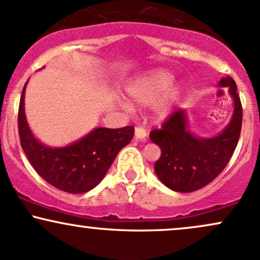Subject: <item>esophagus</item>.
<instances>
[{
  "label": "esophagus",
  "mask_w": 260,
  "mask_h": 260,
  "mask_svg": "<svg viewBox=\"0 0 260 260\" xmlns=\"http://www.w3.org/2000/svg\"><path fill=\"white\" fill-rule=\"evenodd\" d=\"M134 136H136L137 139L142 140V142H144L145 139H147V131H145L144 127H136V131H134Z\"/></svg>",
  "instance_id": "obj_1"
}]
</instances>
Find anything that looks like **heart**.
<instances>
[{"label":"heart","instance_id":"b5f03b06","mask_svg":"<svg viewBox=\"0 0 260 260\" xmlns=\"http://www.w3.org/2000/svg\"><path fill=\"white\" fill-rule=\"evenodd\" d=\"M174 74L169 71L153 70L136 77L126 86L128 99L134 105H154L155 116L159 121H164L174 111L176 104L180 100L182 88L180 84H172ZM124 107L129 109L128 104Z\"/></svg>","mask_w":260,"mask_h":260}]
</instances>
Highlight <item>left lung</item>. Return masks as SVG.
Wrapping results in <instances>:
<instances>
[{
    "mask_svg": "<svg viewBox=\"0 0 260 260\" xmlns=\"http://www.w3.org/2000/svg\"><path fill=\"white\" fill-rule=\"evenodd\" d=\"M219 86L229 89L234 100L230 123L217 136L201 138L188 128L186 110H177L161 129L150 132L151 142L161 149L154 170L159 180L175 192L189 193L201 189L221 174L240 139L242 127V105L235 80L220 79Z\"/></svg>",
    "mask_w": 260,
    "mask_h": 260,
    "instance_id": "obj_1",
    "label": "left lung"
}]
</instances>
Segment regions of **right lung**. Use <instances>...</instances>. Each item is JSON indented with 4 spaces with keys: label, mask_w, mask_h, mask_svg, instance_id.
<instances>
[{
    "label": "right lung",
    "mask_w": 260,
    "mask_h": 260,
    "mask_svg": "<svg viewBox=\"0 0 260 260\" xmlns=\"http://www.w3.org/2000/svg\"><path fill=\"white\" fill-rule=\"evenodd\" d=\"M25 85L20 96L18 128L20 144L29 162L47 183L64 192L78 194L96 187L118 151L132 140L134 127L95 128L67 147H47L35 138L26 122Z\"/></svg>",
    "instance_id": "1"
}]
</instances>
